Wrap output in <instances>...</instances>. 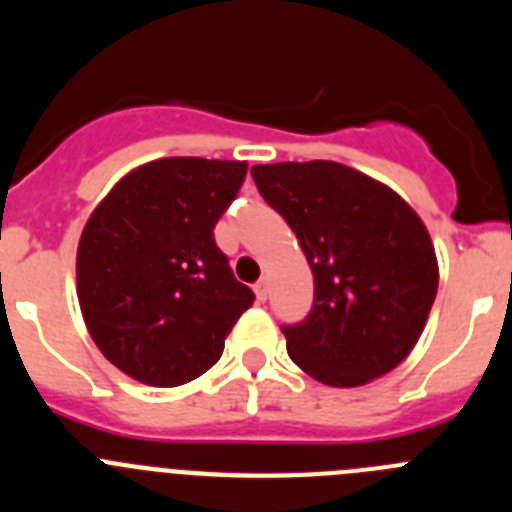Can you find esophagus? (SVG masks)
Listing matches in <instances>:
<instances>
[{"mask_svg":"<svg viewBox=\"0 0 512 512\" xmlns=\"http://www.w3.org/2000/svg\"><path fill=\"white\" fill-rule=\"evenodd\" d=\"M253 292H256V297H259V302H264L266 295H269V287H266V279H261V282L253 284Z\"/></svg>","mask_w":512,"mask_h":512,"instance_id":"34e87169","label":"esophagus"}]
</instances>
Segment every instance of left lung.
<instances>
[{
  "instance_id": "left-lung-1",
  "label": "left lung",
  "mask_w": 512,
  "mask_h": 512,
  "mask_svg": "<svg viewBox=\"0 0 512 512\" xmlns=\"http://www.w3.org/2000/svg\"><path fill=\"white\" fill-rule=\"evenodd\" d=\"M251 176L295 230L315 279L307 318L282 325L292 361L330 387L392 372L436 300V251L423 220L390 187L336 161L253 166Z\"/></svg>"
}]
</instances>
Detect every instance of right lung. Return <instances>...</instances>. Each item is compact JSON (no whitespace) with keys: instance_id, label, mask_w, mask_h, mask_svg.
<instances>
[{"instance_id":"obj_1","label":"right lung","mask_w":512,"mask_h":512,"mask_svg":"<svg viewBox=\"0 0 512 512\" xmlns=\"http://www.w3.org/2000/svg\"><path fill=\"white\" fill-rule=\"evenodd\" d=\"M246 161L176 156L130 171L81 233L76 292L107 359L151 387H179L223 356L251 287L215 243Z\"/></svg>"}]
</instances>
